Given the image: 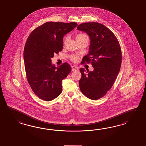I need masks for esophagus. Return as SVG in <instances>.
<instances>
[{
	"label": "esophagus",
	"instance_id": "1",
	"mask_svg": "<svg viewBox=\"0 0 146 146\" xmlns=\"http://www.w3.org/2000/svg\"><path fill=\"white\" fill-rule=\"evenodd\" d=\"M78 70H79V68L77 66H72V71H78Z\"/></svg>",
	"mask_w": 146,
	"mask_h": 146
}]
</instances>
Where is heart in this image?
<instances>
[{
  "instance_id": "obj_1",
  "label": "heart",
  "mask_w": 146,
  "mask_h": 146,
  "mask_svg": "<svg viewBox=\"0 0 146 146\" xmlns=\"http://www.w3.org/2000/svg\"><path fill=\"white\" fill-rule=\"evenodd\" d=\"M75 38H76V40L78 42H80V41H83V40H87L88 41H89L88 36L86 34L82 33L76 35V36H75ZM66 40H67V38L65 37L64 39V44L66 43ZM70 58H71V60L72 61L74 62H77L79 59V57L77 55H72L70 56Z\"/></svg>"
}]
</instances>
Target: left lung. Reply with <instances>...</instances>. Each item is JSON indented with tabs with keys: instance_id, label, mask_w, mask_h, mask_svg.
I'll return each mask as SVG.
<instances>
[{
	"instance_id": "obj_1",
	"label": "left lung",
	"mask_w": 146,
	"mask_h": 146,
	"mask_svg": "<svg viewBox=\"0 0 146 146\" xmlns=\"http://www.w3.org/2000/svg\"><path fill=\"white\" fill-rule=\"evenodd\" d=\"M77 29L90 36L89 52L82 61L91 63L94 67L92 72L80 69V89L87 98L97 100L110 90L118 75L122 63L121 47L114 34L102 24L83 23Z\"/></svg>"
}]
</instances>
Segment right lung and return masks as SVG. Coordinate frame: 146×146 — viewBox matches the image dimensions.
Wrapping results in <instances>:
<instances>
[{
  "label": "right lung",
  "instance_id": "obj_1",
  "mask_svg": "<svg viewBox=\"0 0 146 146\" xmlns=\"http://www.w3.org/2000/svg\"><path fill=\"white\" fill-rule=\"evenodd\" d=\"M78 24L48 22L32 32L24 49L27 79L32 90L44 101L52 100L62 91V81L71 72L67 63L56 67L51 58L63 49V36Z\"/></svg>",
  "mask_w": 146,
  "mask_h": 146
}]
</instances>
